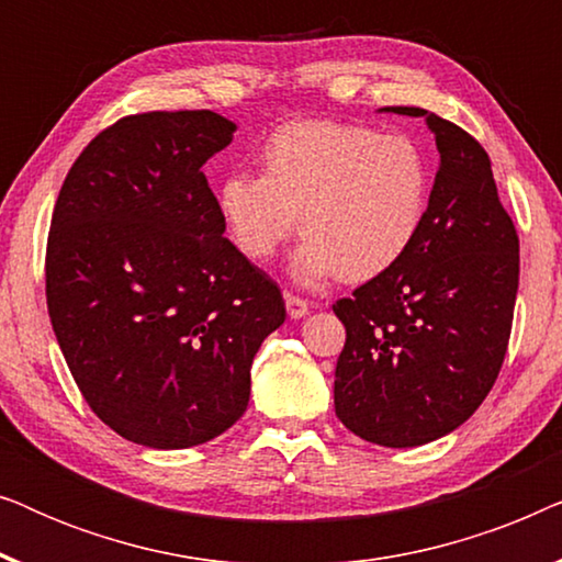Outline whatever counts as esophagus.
<instances>
[{"label": "esophagus", "mask_w": 562, "mask_h": 562, "mask_svg": "<svg viewBox=\"0 0 562 562\" xmlns=\"http://www.w3.org/2000/svg\"><path fill=\"white\" fill-rule=\"evenodd\" d=\"M286 312L291 319H302L304 314H310V304L294 294H286Z\"/></svg>", "instance_id": "34e87169"}]
</instances>
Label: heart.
Here are the masks:
<instances>
[{
    "label": "heart",
    "instance_id": "obj_1",
    "mask_svg": "<svg viewBox=\"0 0 562 562\" xmlns=\"http://www.w3.org/2000/svg\"><path fill=\"white\" fill-rule=\"evenodd\" d=\"M260 168V176L237 171L220 181V220L256 263H268L299 222L304 240L291 276L302 286L391 271L425 222L429 166L404 135L333 120L291 122L263 143Z\"/></svg>",
    "mask_w": 562,
    "mask_h": 562
}]
</instances>
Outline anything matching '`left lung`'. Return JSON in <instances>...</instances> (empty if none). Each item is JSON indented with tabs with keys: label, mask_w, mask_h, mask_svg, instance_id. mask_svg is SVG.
Masks as SVG:
<instances>
[{
	"label": "left lung",
	"mask_w": 562,
	"mask_h": 562,
	"mask_svg": "<svg viewBox=\"0 0 562 562\" xmlns=\"http://www.w3.org/2000/svg\"><path fill=\"white\" fill-rule=\"evenodd\" d=\"M381 112L425 117L440 168L409 252L333 306L348 333L335 414L368 442L417 448L463 425L502 371L519 237L475 137L419 106Z\"/></svg>",
	"instance_id": "left-lung-1"
}]
</instances>
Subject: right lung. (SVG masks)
<instances>
[{"label":"right lung","mask_w":562,"mask_h":562,"mask_svg":"<svg viewBox=\"0 0 562 562\" xmlns=\"http://www.w3.org/2000/svg\"><path fill=\"white\" fill-rule=\"evenodd\" d=\"M237 125L210 110L114 122L53 210L45 296L91 412L130 442L181 450L243 417L281 289L225 237L202 166Z\"/></svg>","instance_id":"right-lung-1"}]
</instances>
